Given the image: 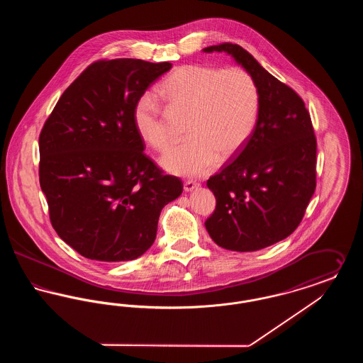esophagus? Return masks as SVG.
<instances>
[{"label": "esophagus", "instance_id": "1", "mask_svg": "<svg viewBox=\"0 0 363 363\" xmlns=\"http://www.w3.org/2000/svg\"><path fill=\"white\" fill-rule=\"evenodd\" d=\"M197 188H200V184L194 182V181H186L184 184V190L185 191H193V190L197 189Z\"/></svg>", "mask_w": 363, "mask_h": 363}]
</instances>
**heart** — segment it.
<instances>
[{"label": "heart", "mask_w": 363, "mask_h": 363, "mask_svg": "<svg viewBox=\"0 0 363 363\" xmlns=\"http://www.w3.org/2000/svg\"><path fill=\"white\" fill-rule=\"evenodd\" d=\"M157 96L170 110L188 114L185 136L189 138L160 157L164 170L182 177H203L216 166L219 156L237 155L259 120V89L241 68L219 69L203 64L178 67L159 86ZM133 125L150 147L157 151L169 147L172 138L152 95L138 98Z\"/></svg>", "instance_id": "b5f03b06"}]
</instances>
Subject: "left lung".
I'll return each mask as SVG.
<instances>
[{
	"label": "left lung",
	"instance_id": "1",
	"mask_svg": "<svg viewBox=\"0 0 363 363\" xmlns=\"http://www.w3.org/2000/svg\"><path fill=\"white\" fill-rule=\"evenodd\" d=\"M225 52L255 80L259 95L255 132L237 157L207 181L216 208L206 222L216 245L255 252L287 238L299 225L315 189L317 143L303 101L238 45Z\"/></svg>",
	"mask_w": 363,
	"mask_h": 363
}]
</instances>
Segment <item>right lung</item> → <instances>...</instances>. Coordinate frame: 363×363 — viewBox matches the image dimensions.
Here are the masks:
<instances>
[{"mask_svg": "<svg viewBox=\"0 0 363 363\" xmlns=\"http://www.w3.org/2000/svg\"><path fill=\"white\" fill-rule=\"evenodd\" d=\"M170 62L116 58L89 65L39 136V182L52 227L86 259L120 262L155 241L159 215L184 190L145 156L133 107Z\"/></svg>", "mask_w": 363, "mask_h": 363, "instance_id": "1", "label": "right lung"}]
</instances>
